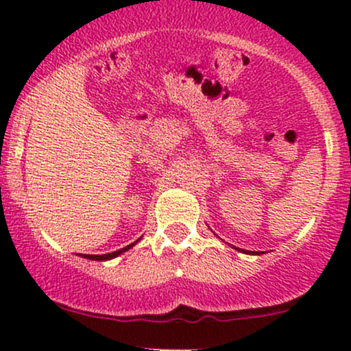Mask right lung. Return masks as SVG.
Instances as JSON below:
<instances>
[{
	"instance_id": "add662e5",
	"label": "right lung",
	"mask_w": 351,
	"mask_h": 351,
	"mask_svg": "<svg viewBox=\"0 0 351 351\" xmlns=\"http://www.w3.org/2000/svg\"><path fill=\"white\" fill-rule=\"evenodd\" d=\"M134 244H135V243H134ZM134 244H128L127 247H122V249H119V251H115V252L100 254V256H92V254H84L82 257H87V259H92V261H108V259H114V257L119 256V254H122V252L127 251V249H130L132 245H134Z\"/></svg>"
}]
</instances>
